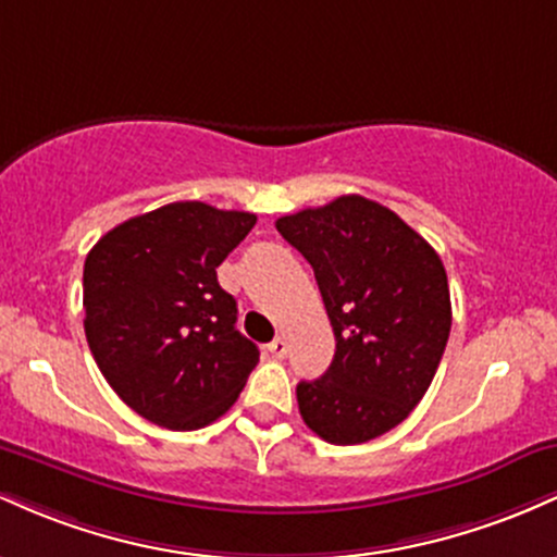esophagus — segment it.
<instances>
[{
    "label": "esophagus",
    "instance_id": "esophagus-1",
    "mask_svg": "<svg viewBox=\"0 0 557 557\" xmlns=\"http://www.w3.org/2000/svg\"><path fill=\"white\" fill-rule=\"evenodd\" d=\"M265 349H268V352H271V358L281 360V358H284L286 352H289V345H286V339H284V336H276V339H273L271 345H268Z\"/></svg>",
    "mask_w": 557,
    "mask_h": 557
}]
</instances>
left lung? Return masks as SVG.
Returning a JSON list of instances; mask_svg holds the SVG:
<instances>
[{
    "label": "left lung",
    "instance_id": "1",
    "mask_svg": "<svg viewBox=\"0 0 557 557\" xmlns=\"http://www.w3.org/2000/svg\"><path fill=\"white\" fill-rule=\"evenodd\" d=\"M312 265L336 352L299 381V416L331 445H362L410 416L445 355L453 308L434 247L397 212L360 195L276 221Z\"/></svg>",
    "mask_w": 557,
    "mask_h": 557
}]
</instances>
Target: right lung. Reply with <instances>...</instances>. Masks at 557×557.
<instances>
[{"instance_id":"add662e5","label":"right lung","mask_w":557,"mask_h":557,"mask_svg":"<svg viewBox=\"0 0 557 557\" xmlns=\"http://www.w3.org/2000/svg\"><path fill=\"white\" fill-rule=\"evenodd\" d=\"M255 221L171 202L128 218L86 255V342L115 395L147 421L208 426L258 366L260 349L236 331V299L215 273Z\"/></svg>"}]
</instances>
